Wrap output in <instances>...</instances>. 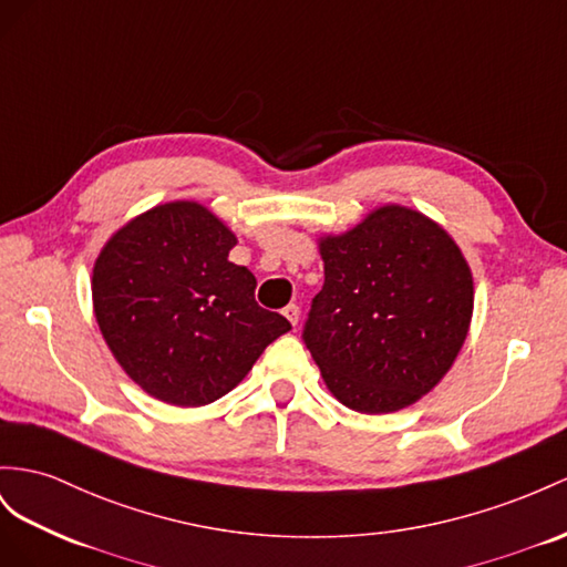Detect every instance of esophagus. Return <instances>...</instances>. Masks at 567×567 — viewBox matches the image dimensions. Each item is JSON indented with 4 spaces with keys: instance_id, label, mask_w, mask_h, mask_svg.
Segmentation results:
<instances>
[{
    "instance_id": "obj_1",
    "label": "esophagus",
    "mask_w": 567,
    "mask_h": 567,
    "mask_svg": "<svg viewBox=\"0 0 567 567\" xmlns=\"http://www.w3.org/2000/svg\"><path fill=\"white\" fill-rule=\"evenodd\" d=\"M282 313H285L287 321L297 328V323H299V313H301V311H299V307H297V303H287V307L282 309Z\"/></svg>"
}]
</instances>
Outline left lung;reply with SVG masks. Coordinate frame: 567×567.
<instances>
[{
    "mask_svg": "<svg viewBox=\"0 0 567 567\" xmlns=\"http://www.w3.org/2000/svg\"><path fill=\"white\" fill-rule=\"evenodd\" d=\"M326 282L303 342L332 398L361 414L410 408L441 383L467 340L474 280L447 231L388 203L318 239Z\"/></svg>",
    "mask_w": 567,
    "mask_h": 567,
    "instance_id": "1",
    "label": "left lung"
}]
</instances>
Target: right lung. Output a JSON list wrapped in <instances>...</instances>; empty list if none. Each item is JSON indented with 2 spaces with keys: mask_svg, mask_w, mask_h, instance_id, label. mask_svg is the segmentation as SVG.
<instances>
[{
  "mask_svg": "<svg viewBox=\"0 0 567 567\" xmlns=\"http://www.w3.org/2000/svg\"><path fill=\"white\" fill-rule=\"evenodd\" d=\"M237 237L196 200H169L120 227L93 266L100 332L141 390L174 408L227 395L282 332L256 278L235 266Z\"/></svg>",
  "mask_w": 567,
  "mask_h": 567,
  "instance_id": "1",
  "label": "right lung"
}]
</instances>
